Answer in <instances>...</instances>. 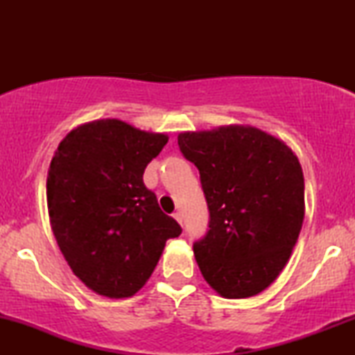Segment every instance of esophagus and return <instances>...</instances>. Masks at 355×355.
Instances as JSON below:
<instances>
[{
	"mask_svg": "<svg viewBox=\"0 0 355 355\" xmlns=\"http://www.w3.org/2000/svg\"><path fill=\"white\" fill-rule=\"evenodd\" d=\"M173 218H174V220H176L178 223H179V225H181L182 226V215H181V213H174V215H173Z\"/></svg>",
	"mask_w": 355,
	"mask_h": 355,
	"instance_id": "esophagus-1",
	"label": "esophagus"
}]
</instances>
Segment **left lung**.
Returning <instances> with one entry per match:
<instances>
[{"label": "left lung", "instance_id": "1", "mask_svg": "<svg viewBox=\"0 0 355 355\" xmlns=\"http://www.w3.org/2000/svg\"><path fill=\"white\" fill-rule=\"evenodd\" d=\"M200 173L210 225L193 244L203 278L221 297L260 294L288 263L302 230L304 173L283 140L254 125L181 132Z\"/></svg>", "mask_w": 355, "mask_h": 355}]
</instances>
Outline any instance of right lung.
Wrapping results in <instances>:
<instances>
[{
    "instance_id": "right-lung-1",
    "label": "right lung",
    "mask_w": 355,
    "mask_h": 355,
    "mask_svg": "<svg viewBox=\"0 0 355 355\" xmlns=\"http://www.w3.org/2000/svg\"><path fill=\"white\" fill-rule=\"evenodd\" d=\"M168 142L121 119L77 125L58 145L46 178L53 234L72 273L94 293L130 297L144 288L181 226L144 184Z\"/></svg>"
}]
</instances>
